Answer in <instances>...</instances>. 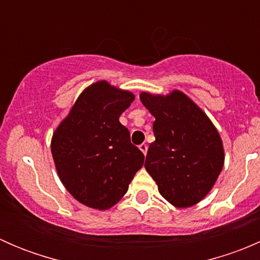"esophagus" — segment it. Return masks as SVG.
Returning <instances> with one entry per match:
<instances>
[{
  "label": "esophagus",
  "mask_w": 260,
  "mask_h": 260,
  "mask_svg": "<svg viewBox=\"0 0 260 260\" xmlns=\"http://www.w3.org/2000/svg\"><path fill=\"white\" fill-rule=\"evenodd\" d=\"M140 149L143 152V153L146 154L147 153V149H148V146H147L146 143H142V145H140Z\"/></svg>",
  "instance_id": "1"
}]
</instances>
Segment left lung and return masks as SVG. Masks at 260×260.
<instances>
[{
    "mask_svg": "<svg viewBox=\"0 0 260 260\" xmlns=\"http://www.w3.org/2000/svg\"><path fill=\"white\" fill-rule=\"evenodd\" d=\"M156 118L145 167L158 191L176 208H188L211 190L224 165V149L206 114L179 90L140 95Z\"/></svg>",
    "mask_w": 260,
    "mask_h": 260,
    "instance_id": "8db88e82",
    "label": "left lung"
}]
</instances>
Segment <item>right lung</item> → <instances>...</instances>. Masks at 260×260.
<instances>
[{"instance_id": "right-lung-1", "label": "right lung", "mask_w": 260, "mask_h": 260, "mask_svg": "<svg viewBox=\"0 0 260 260\" xmlns=\"http://www.w3.org/2000/svg\"><path fill=\"white\" fill-rule=\"evenodd\" d=\"M135 101L107 81L86 88L52 136L51 152L60 180L84 205L112 208L127 192L145 154L131 143L119 115Z\"/></svg>"}]
</instances>
